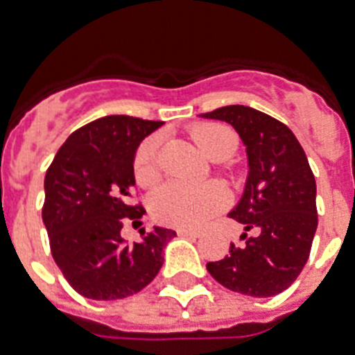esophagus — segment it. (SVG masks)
<instances>
[{"mask_svg": "<svg viewBox=\"0 0 355 355\" xmlns=\"http://www.w3.org/2000/svg\"><path fill=\"white\" fill-rule=\"evenodd\" d=\"M178 236H184V237H199L200 232H197V230H188V228H178L177 230Z\"/></svg>", "mask_w": 355, "mask_h": 355, "instance_id": "obj_1", "label": "esophagus"}]
</instances>
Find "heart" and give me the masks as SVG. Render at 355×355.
Listing matches in <instances>:
<instances>
[{"mask_svg":"<svg viewBox=\"0 0 355 355\" xmlns=\"http://www.w3.org/2000/svg\"><path fill=\"white\" fill-rule=\"evenodd\" d=\"M199 147L214 160H225L237 149V136L223 123H200L191 128ZM134 178L139 186L150 188L160 180L158 138H145L134 155ZM227 205V193L219 184H189L173 180L153 197V216L164 225L178 228H197Z\"/></svg>","mask_w":355,"mask_h":355,"instance_id":"1","label":"heart"}]
</instances>
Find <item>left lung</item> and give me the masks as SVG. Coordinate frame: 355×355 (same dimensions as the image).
I'll return each mask as SVG.
<instances>
[{"label":"left lung","instance_id":"obj_1","mask_svg":"<svg viewBox=\"0 0 355 355\" xmlns=\"http://www.w3.org/2000/svg\"><path fill=\"white\" fill-rule=\"evenodd\" d=\"M200 116L230 123L248 158L245 191L228 214L245 227V243H230V254L206 269L230 291L275 297L302 272L319 221L306 153L291 128L256 108L230 105Z\"/></svg>","mask_w":355,"mask_h":355}]
</instances>
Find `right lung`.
<instances>
[{
	"label": "right lung",
	"instance_id": "add662e5",
	"mask_svg": "<svg viewBox=\"0 0 355 355\" xmlns=\"http://www.w3.org/2000/svg\"><path fill=\"white\" fill-rule=\"evenodd\" d=\"M164 121L105 116L77 128L46 173L42 219L55 263L75 291L92 300H118L149 286L175 230L155 227L127 245L123 225L145 214L130 202L134 155Z\"/></svg>",
	"mask_w": 355,
	"mask_h": 355
}]
</instances>
